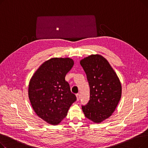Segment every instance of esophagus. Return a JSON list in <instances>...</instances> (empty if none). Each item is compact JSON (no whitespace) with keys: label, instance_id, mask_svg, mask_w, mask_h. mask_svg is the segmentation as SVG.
Wrapping results in <instances>:
<instances>
[{"label":"esophagus","instance_id":"1","mask_svg":"<svg viewBox=\"0 0 148 148\" xmlns=\"http://www.w3.org/2000/svg\"><path fill=\"white\" fill-rule=\"evenodd\" d=\"M76 98H77V101H79V99H80V94H76Z\"/></svg>","mask_w":148,"mask_h":148}]
</instances>
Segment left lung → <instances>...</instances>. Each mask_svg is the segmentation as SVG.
<instances>
[{
	"instance_id": "left-lung-1",
	"label": "left lung",
	"mask_w": 148,
	"mask_h": 148,
	"mask_svg": "<svg viewBox=\"0 0 148 148\" xmlns=\"http://www.w3.org/2000/svg\"><path fill=\"white\" fill-rule=\"evenodd\" d=\"M80 64L90 87V100L82 110L86 118L99 123L114 112L121 98V83L109 62L100 54H91Z\"/></svg>"
}]
</instances>
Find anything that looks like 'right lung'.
Listing matches in <instances>:
<instances>
[{
  "label": "right lung",
  "mask_w": 148,
  "mask_h": 148,
  "mask_svg": "<svg viewBox=\"0 0 148 148\" xmlns=\"http://www.w3.org/2000/svg\"><path fill=\"white\" fill-rule=\"evenodd\" d=\"M74 64L69 58H51L40 65L29 81L28 96L33 110L51 125L59 124L76 100L65 79Z\"/></svg>",
  "instance_id": "add662e5"
}]
</instances>
